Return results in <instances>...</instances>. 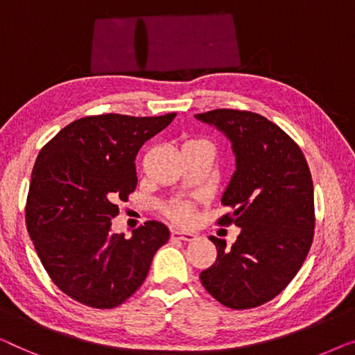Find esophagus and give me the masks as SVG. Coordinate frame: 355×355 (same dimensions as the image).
<instances>
[{
	"mask_svg": "<svg viewBox=\"0 0 355 355\" xmlns=\"http://www.w3.org/2000/svg\"><path fill=\"white\" fill-rule=\"evenodd\" d=\"M172 239H182V241H194L196 239V234L191 232H182V230H172L171 233Z\"/></svg>",
	"mask_w": 355,
	"mask_h": 355,
	"instance_id": "obj_1",
	"label": "esophagus"
}]
</instances>
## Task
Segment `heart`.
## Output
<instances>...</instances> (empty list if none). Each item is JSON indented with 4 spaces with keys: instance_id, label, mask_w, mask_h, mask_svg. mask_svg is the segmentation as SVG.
Returning <instances> with one entry per match:
<instances>
[{
    "instance_id": "b5f03b06",
    "label": "heart",
    "mask_w": 355,
    "mask_h": 355,
    "mask_svg": "<svg viewBox=\"0 0 355 355\" xmlns=\"http://www.w3.org/2000/svg\"><path fill=\"white\" fill-rule=\"evenodd\" d=\"M206 143L202 141V139H188L187 143ZM167 216L173 218V220L177 222H182V223H188L189 220L193 218V209L189 204H184V202H177V204H171V206L167 207Z\"/></svg>"
}]
</instances>
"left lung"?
Masks as SVG:
<instances>
[{
    "mask_svg": "<svg viewBox=\"0 0 355 355\" xmlns=\"http://www.w3.org/2000/svg\"><path fill=\"white\" fill-rule=\"evenodd\" d=\"M194 117L232 141L236 171L222 204L233 212L218 223L241 228L230 249L209 238L217 259L199 278L225 307L262 306L296 277L312 246L315 211L307 161L282 128L256 112L216 109Z\"/></svg>",
    "mask_w": 355,
    "mask_h": 355,
    "instance_id": "1",
    "label": "left lung"
}]
</instances>
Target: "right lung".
Returning a JSON list of instances; mask_svg holds the SVG:
<instances>
[{
  "mask_svg": "<svg viewBox=\"0 0 355 355\" xmlns=\"http://www.w3.org/2000/svg\"><path fill=\"white\" fill-rule=\"evenodd\" d=\"M177 114L88 116L44 144L30 180L26 223L53 283L94 309L121 306L148 277L171 232L149 220L132 238L111 233L119 201L137 188L135 157Z\"/></svg>",
  "mask_w": 355,
  "mask_h": 355,
  "instance_id": "right-lung-1",
  "label": "right lung"
}]
</instances>
